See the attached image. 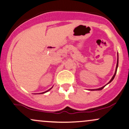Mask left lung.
<instances>
[{"mask_svg":"<svg viewBox=\"0 0 129 129\" xmlns=\"http://www.w3.org/2000/svg\"><path fill=\"white\" fill-rule=\"evenodd\" d=\"M118 59H117V63H116V70H115V74H114V75L113 76V77H112V79H110V81H109V82H108V83L106 84V85H107L108 84H109V83H110L111 82H112V81H113V79H114V78H115V75H116V72H117V69H118ZM106 85H104V86H103V87H101V88H96V89H91V90H101L102 89H103V88H104V87L105 86H106Z\"/></svg>","mask_w":129,"mask_h":129,"instance_id":"left-lung-1","label":"left lung"}]
</instances>
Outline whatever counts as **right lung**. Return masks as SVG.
<instances>
[{"label": "right lung", "instance_id": "right-lung-1", "mask_svg": "<svg viewBox=\"0 0 129 129\" xmlns=\"http://www.w3.org/2000/svg\"><path fill=\"white\" fill-rule=\"evenodd\" d=\"M51 88H52V87H51ZM51 88H50V89H49V90H47V91H45V92H43V93H40V94H42V93H46V92H47V91H49V90H51Z\"/></svg>", "mask_w": 129, "mask_h": 129}]
</instances>
